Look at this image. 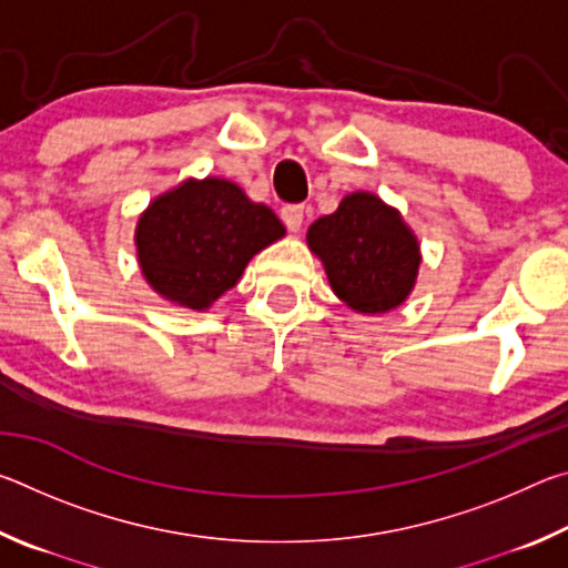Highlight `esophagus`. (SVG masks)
I'll use <instances>...</instances> for the list:
<instances>
[{"mask_svg": "<svg viewBox=\"0 0 568 568\" xmlns=\"http://www.w3.org/2000/svg\"><path fill=\"white\" fill-rule=\"evenodd\" d=\"M281 217H283V223H285L287 230H291V233H297V230L303 227V207H301V205H287V207H283Z\"/></svg>", "mask_w": 568, "mask_h": 568, "instance_id": "esophagus-1", "label": "esophagus"}]
</instances>
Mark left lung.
Returning a JSON list of instances; mask_svg holds the SVG:
<instances>
[{
  "label": "left lung",
  "mask_w": 568,
  "mask_h": 568,
  "mask_svg": "<svg viewBox=\"0 0 568 568\" xmlns=\"http://www.w3.org/2000/svg\"><path fill=\"white\" fill-rule=\"evenodd\" d=\"M333 293L363 315L390 313L408 301L420 267V245L396 207L373 192H351L335 213L307 227Z\"/></svg>",
  "instance_id": "1"
}]
</instances>
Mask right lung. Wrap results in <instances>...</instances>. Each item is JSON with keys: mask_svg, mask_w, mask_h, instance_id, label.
Returning a JSON list of instances; mask_svg holds the SVG:
<instances>
[{"mask_svg": "<svg viewBox=\"0 0 568 568\" xmlns=\"http://www.w3.org/2000/svg\"><path fill=\"white\" fill-rule=\"evenodd\" d=\"M283 235L273 210L253 203L235 182L187 178L145 207L134 247L152 291L190 311H207L237 285L253 255Z\"/></svg>", "mask_w": 568, "mask_h": 568, "instance_id": "add662e5", "label": "right lung"}]
</instances>
